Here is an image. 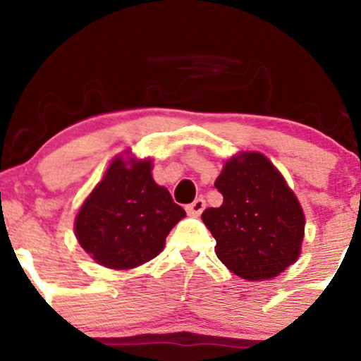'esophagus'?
Masks as SVG:
<instances>
[{"label": "esophagus", "instance_id": "obj_1", "mask_svg": "<svg viewBox=\"0 0 361 361\" xmlns=\"http://www.w3.org/2000/svg\"><path fill=\"white\" fill-rule=\"evenodd\" d=\"M204 209H205L204 198H197L193 204L186 205V212H188L190 215H193V217H198V215L204 212Z\"/></svg>", "mask_w": 361, "mask_h": 361}]
</instances>
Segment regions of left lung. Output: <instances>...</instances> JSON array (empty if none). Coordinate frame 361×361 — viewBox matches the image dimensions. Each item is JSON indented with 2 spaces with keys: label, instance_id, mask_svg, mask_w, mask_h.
Here are the masks:
<instances>
[{
  "label": "left lung",
  "instance_id": "1",
  "mask_svg": "<svg viewBox=\"0 0 361 361\" xmlns=\"http://www.w3.org/2000/svg\"><path fill=\"white\" fill-rule=\"evenodd\" d=\"M215 188L221 207L202 221L215 238V255L234 275L250 281L279 276L299 259L305 215L287 180L267 156L239 151L224 163Z\"/></svg>",
  "mask_w": 361,
  "mask_h": 361
}]
</instances>
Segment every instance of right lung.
I'll return each mask as SVG.
<instances>
[{"label": "right lung", "mask_w": 361, "mask_h": 361, "mask_svg": "<svg viewBox=\"0 0 361 361\" xmlns=\"http://www.w3.org/2000/svg\"><path fill=\"white\" fill-rule=\"evenodd\" d=\"M152 157L123 151L110 161L102 180L85 198L74 235L94 263L132 270L164 250L169 231L185 217L168 188L152 178Z\"/></svg>", "instance_id": "right-lung-1"}]
</instances>
